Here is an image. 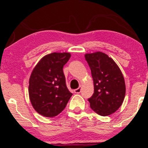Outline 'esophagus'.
I'll list each match as a JSON object with an SVG mask.
<instances>
[{
  "label": "esophagus",
  "instance_id": "1",
  "mask_svg": "<svg viewBox=\"0 0 148 148\" xmlns=\"http://www.w3.org/2000/svg\"><path fill=\"white\" fill-rule=\"evenodd\" d=\"M82 86H79V87H78V88L75 89V90H74V92H75V93H80L81 91H82Z\"/></svg>",
  "mask_w": 148,
  "mask_h": 148
}]
</instances>
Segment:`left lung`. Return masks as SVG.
<instances>
[{"label":"left lung","mask_w":148,"mask_h":148,"mask_svg":"<svg viewBox=\"0 0 148 148\" xmlns=\"http://www.w3.org/2000/svg\"><path fill=\"white\" fill-rule=\"evenodd\" d=\"M86 61L91 70L94 93L88 99L91 109L100 116L115 113L125 99V78L116 63L101 52L87 53Z\"/></svg>","instance_id":"obj_1"}]
</instances>
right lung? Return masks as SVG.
Listing matches in <instances>:
<instances>
[{"label": "right lung", "instance_id": "add662e5", "mask_svg": "<svg viewBox=\"0 0 148 148\" xmlns=\"http://www.w3.org/2000/svg\"><path fill=\"white\" fill-rule=\"evenodd\" d=\"M70 53H53L35 65L29 80V96L35 110L45 117L61 113L73 94L68 90L63 72Z\"/></svg>", "mask_w": 148, "mask_h": 148}]
</instances>
